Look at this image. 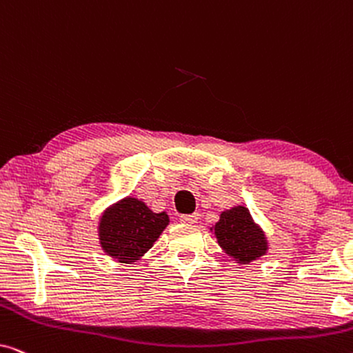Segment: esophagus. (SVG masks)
Returning a JSON list of instances; mask_svg holds the SVG:
<instances>
[{
	"instance_id": "esophagus-1",
	"label": "esophagus",
	"mask_w": 353,
	"mask_h": 353,
	"mask_svg": "<svg viewBox=\"0 0 353 353\" xmlns=\"http://www.w3.org/2000/svg\"><path fill=\"white\" fill-rule=\"evenodd\" d=\"M180 220L183 223H188V225H192L196 223L197 220H199V214H191V215H181Z\"/></svg>"
}]
</instances>
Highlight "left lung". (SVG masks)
<instances>
[{"label":"left lung","mask_w":353,"mask_h":353,"mask_svg":"<svg viewBox=\"0 0 353 353\" xmlns=\"http://www.w3.org/2000/svg\"><path fill=\"white\" fill-rule=\"evenodd\" d=\"M210 231L225 254L239 265H249L262 259L270 249L262 226L252 219L244 205H234L221 212L219 221L210 226Z\"/></svg>","instance_id":"left-lung-1"}]
</instances>
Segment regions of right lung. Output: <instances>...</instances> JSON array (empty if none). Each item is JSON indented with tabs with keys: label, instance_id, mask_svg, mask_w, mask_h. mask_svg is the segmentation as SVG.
Masks as SVG:
<instances>
[{
	"label": "right lung",
	"instance_id": "1",
	"mask_svg": "<svg viewBox=\"0 0 353 353\" xmlns=\"http://www.w3.org/2000/svg\"><path fill=\"white\" fill-rule=\"evenodd\" d=\"M170 223L165 212L156 214L133 196L109 205L99 216L98 239L103 252L120 263L143 257Z\"/></svg>",
	"mask_w": 353,
	"mask_h": 353
}]
</instances>
